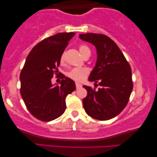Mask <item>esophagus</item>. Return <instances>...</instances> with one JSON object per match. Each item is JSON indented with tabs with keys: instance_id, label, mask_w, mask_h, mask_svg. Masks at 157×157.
<instances>
[{
	"instance_id": "obj_1",
	"label": "esophagus",
	"mask_w": 157,
	"mask_h": 157,
	"mask_svg": "<svg viewBox=\"0 0 157 157\" xmlns=\"http://www.w3.org/2000/svg\"><path fill=\"white\" fill-rule=\"evenodd\" d=\"M82 86V85L81 84V83H76V89H80V88Z\"/></svg>"
}]
</instances>
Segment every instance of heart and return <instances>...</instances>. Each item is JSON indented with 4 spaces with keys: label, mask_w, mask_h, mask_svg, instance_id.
Here are the masks:
<instances>
[{
    "label": "heart",
    "mask_w": 157,
    "mask_h": 157,
    "mask_svg": "<svg viewBox=\"0 0 157 157\" xmlns=\"http://www.w3.org/2000/svg\"><path fill=\"white\" fill-rule=\"evenodd\" d=\"M79 52H80L81 55L83 57L87 53H91L90 52V49L88 46H85V45H81L79 47ZM65 61V54L63 53L61 55V58H60V62L61 63H64ZM88 74H89V70L86 68H75L71 70L69 72H68L67 76L69 77L70 78L73 79V80L76 81H82L86 78Z\"/></svg>",
    "instance_id": "obj_1"
}]
</instances>
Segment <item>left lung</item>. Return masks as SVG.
<instances>
[{
    "mask_svg": "<svg viewBox=\"0 0 157 157\" xmlns=\"http://www.w3.org/2000/svg\"><path fill=\"white\" fill-rule=\"evenodd\" d=\"M79 38L96 47L97 59L89 77L98 82V91L83 85L87 90L83 99L85 111L94 119L105 121L119 115L129 99L133 89L132 69L116 43L98 33L79 34Z\"/></svg>",
    "mask_w": 157,
    "mask_h": 157,
    "instance_id": "left-lung-1",
    "label": "left lung"
}]
</instances>
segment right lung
<instances>
[{
  "label": "right lung",
  "mask_w": 157,
  "mask_h": 157,
  "mask_svg": "<svg viewBox=\"0 0 157 157\" xmlns=\"http://www.w3.org/2000/svg\"><path fill=\"white\" fill-rule=\"evenodd\" d=\"M74 35L60 33L41 40L32 48L21 71V96L30 113L40 121L61 117L66 108V97L76 89L74 81L64 75L60 85L51 83L59 72L60 58Z\"/></svg>",
  "instance_id": "1"
}]
</instances>
